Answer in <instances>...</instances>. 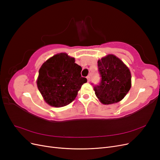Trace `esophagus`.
I'll use <instances>...</instances> for the list:
<instances>
[{
  "mask_svg": "<svg viewBox=\"0 0 160 160\" xmlns=\"http://www.w3.org/2000/svg\"><path fill=\"white\" fill-rule=\"evenodd\" d=\"M90 79H91L90 75H88V77H87V79H88V82L90 81Z\"/></svg>",
  "mask_w": 160,
  "mask_h": 160,
  "instance_id": "1",
  "label": "esophagus"
}]
</instances>
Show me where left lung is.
<instances>
[{
  "label": "left lung",
  "instance_id": "8db88e82",
  "mask_svg": "<svg viewBox=\"0 0 160 160\" xmlns=\"http://www.w3.org/2000/svg\"><path fill=\"white\" fill-rule=\"evenodd\" d=\"M98 62L101 79L99 85L94 86L97 98L105 105L119 102L126 95L132 85L129 68L113 55L101 58Z\"/></svg>",
  "mask_w": 160,
  "mask_h": 160
}]
</instances>
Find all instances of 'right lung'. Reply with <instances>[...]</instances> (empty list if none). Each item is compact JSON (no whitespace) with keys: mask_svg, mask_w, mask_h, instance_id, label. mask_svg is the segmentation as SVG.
Wrapping results in <instances>:
<instances>
[{"mask_svg":"<svg viewBox=\"0 0 160 160\" xmlns=\"http://www.w3.org/2000/svg\"><path fill=\"white\" fill-rule=\"evenodd\" d=\"M81 67L75 59L61 52L51 57L38 71L37 88L46 103L60 108L73 101L82 85L88 80L81 77Z\"/></svg>","mask_w":160,"mask_h":160,"instance_id":"right-lung-1","label":"right lung"}]
</instances>
